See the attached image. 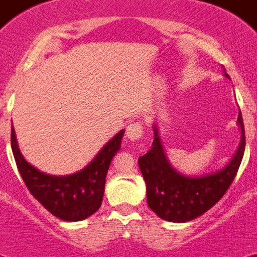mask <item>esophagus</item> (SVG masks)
<instances>
[{"mask_svg":"<svg viewBox=\"0 0 257 257\" xmlns=\"http://www.w3.org/2000/svg\"><path fill=\"white\" fill-rule=\"evenodd\" d=\"M143 134H144V131H143L142 122H134V123H131L130 126L127 127L126 136H127V139L131 140V142L139 140L143 136Z\"/></svg>","mask_w":257,"mask_h":257,"instance_id":"1","label":"esophagus"}]
</instances>
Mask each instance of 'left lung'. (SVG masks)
<instances>
[{
  "label": "left lung",
  "mask_w": 257,
  "mask_h": 257,
  "mask_svg": "<svg viewBox=\"0 0 257 257\" xmlns=\"http://www.w3.org/2000/svg\"><path fill=\"white\" fill-rule=\"evenodd\" d=\"M224 76L229 78L225 70ZM238 124L240 127V142L230 162L220 171L198 178L185 176L170 165L154 124L152 149L138 160L147 184V199L152 211L167 221L185 222L201 216L217 203L234 180L243 158L246 138L240 110Z\"/></svg>",
  "instance_id": "1"
}]
</instances>
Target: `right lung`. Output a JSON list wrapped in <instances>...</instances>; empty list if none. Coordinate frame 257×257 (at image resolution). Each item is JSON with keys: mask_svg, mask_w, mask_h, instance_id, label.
<instances>
[{"mask_svg": "<svg viewBox=\"0 0 257 257\" xmlns=\"http://www.w3.org/2000/svg\"><path fill=\"white\" fill-rule=\"evenodd\" d=\"M124 130L109 140L97 156L81 171L65 176L41 172L29 165L20 153L17 135L11 128V149L27 188L41 205L54 216L65 221H81L101 206L105 178L114 154L121 148Z\"/></svg>", "mask_w": 257, "mask_h": 257, "instance_id": "add662e5", "label": "right lung"}]
</instances>
